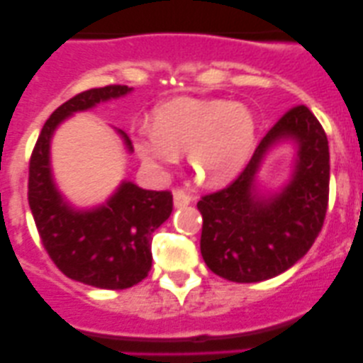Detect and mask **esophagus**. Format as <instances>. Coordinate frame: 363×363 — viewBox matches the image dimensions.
Wrapping results in <instances>:
<instances>
[{
    "mask_svg": "<svg viewBox=\"0 0 363 363\" xmlns=\"http://www.w3.org/2000/svg\"><path fill=\"white\" fill-rule=\"evenodd\" d=\"M191 203V195L182 189H175L174 191V205L175 207H186V205Z\"/></svg>",
    "mask_w": 363,
    "mask_h": 363,
    "instance_id": "1",
    "label": "esophagus"
}]
</instances>
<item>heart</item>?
Returning <instances> with one entry per match:
<instances>
[{
    "mask_svg": "<svg viewBox=\"0 0 363 363\" xmlns=\"http://www.w3.org/2000/svg\"><path fill=\"white\" fill-rule=\"evenodd\" d=\"M256 147V121L250 108L226 100L177 98L152 113V130L135 138L138 158L163 175L188 152L196 181L207 186L232 182Z\"/></svg>",
    "mask_w": 363,
    "mask_h": 363,
    "instance_id": "1",
    "label": "heart"
}]
</instances>
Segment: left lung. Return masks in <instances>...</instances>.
<instances>
[{"label":"left lung","mask_w":363,"mask_h":363,"mask_svg":"<svg viewBox=\"0 0 363 363\" xmlns=\"http://www.w3.org/2000/svg\"><path fill=\"white\" fill-rule=\"evenodd\" d=\"M294 140L299 158L281 194L262 199L254 175L274 143ZM330 152L323 126L306 105L291 107L267 131L239 177L196 203L202 214L200 251L208 269L233 283H258L294 267L323 228Z\"/></svg>","instance_id":"left-lung-1"}]
</instances>
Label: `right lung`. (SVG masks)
<instances>
[{"label":"right lung","mask_w":363,"mask_h":363,"mask_svg":"<svg viewBox=\"0 0 363 363\" xmlns=\"http://www.w3.org/2000/svg\"><path fill=\"white\" fill-rule=\"evenodd\" d=\"M130 91L128 86L111 84L69 98L43 124L29 160L28 202L47 255L69 279L104 290H126L147 277L152 265L151 235L172 214V193L123 182L101 207L75 211L54 186L49 147L57 124L73 112ZM121 135L131 151L130 138L123 131Z\"/></svg>","instance_id":"obj_1"}]
</instances>
